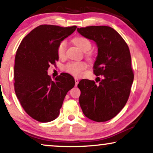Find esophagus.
<instances>
[{
	"mask_svg": "<svg viewBox=\"0 0 153 153\" xmlns=\"http://www.w3.org/2000/svg\"><path fill=\"white\" fill-rule=\"evenodd\" d=\"M74 81H75V85H77V84L79 83V79L78 78H74Z\"/></svg>",
	"mask_w": 153,
	"mask_h": 153,
	"instance_id": "obj_1",
	"label": "esophagus"
}]
</instances>
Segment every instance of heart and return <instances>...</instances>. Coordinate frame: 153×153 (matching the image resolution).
<instances>
[{"label": "heart", "instance_id": "1", "mask_svg": "<svg viewBox=\"0 0 153 153\" xmlns=\"http://www.w3.org/2000/svg\"><path fill=\"white\" fill-rule=\"evenodd\" d=\"M73 43L78 47L79 49H81L83 52H88L92 48V44L89 40L87 38L83 36H77L73 39ZM66 41L65 40L61 41L59 43L58 47H57V54L59 58L63 59L65 56L66 54ZM86 56L88 57L90 56L89 53L86 54ZM87 65L84 62H70L68 63L65 66V70L67 72L70 73L74 76H80L83 70H85Z\"/></svg>", "mask_w": 153, "mask_h": 153}]
</instances>
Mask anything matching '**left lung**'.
<instances>
[{"label":"left lung","instance_id":"left-lung-1","mask_svg":"<svg viewBox=\"0 0 153 153\" xmlns=\"http://www.w3.org/2000/svg\"><path fill=\"white\" fill-rule=\"evenodd\" d=\"M77 31L96 43L98 54L94 73L103 76L99 79V85L88 79L79 81L80 106L88 119L97 122L108 121L123 109L130 96L134 74L129 48L121 35L108 26H88Z\"/></svg>","mask_w":153,"mask_h":153}]
</instances>
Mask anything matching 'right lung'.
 I'll use <instances>...</instances> for the list:
<instances>
[{"mask_svg":"<svg viewBox=\"0 0 153 153\" xmlns=\"http://www.w3.org/2000/svg\"><path fill=\"white\" fill-rule=\"evenodd\" d=\"M76 26L41 25L23 39L15 56L14 90L29 116L40 122L54 120L67 92L74 86L73 76L61 73L54 81L48 74L59 60L57 47Z\"/></svg>","mask_w":153,"mask_h":153,"instance_id":"obj_1","label":"right lung"}]
</instances>
